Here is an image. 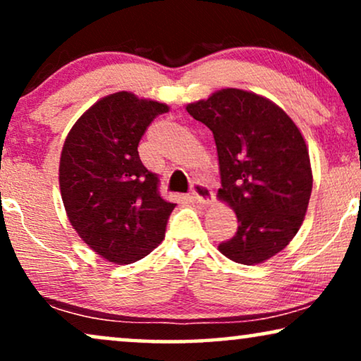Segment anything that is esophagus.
<instances>
[{"label": "esophagus", "instance_id": "esophagus-1", "mask_svg": "<svg viewBox=\"0 0 361 361\" xmlns=\"http://www.w3.org/2000/svg\"><path fill=\"white\" fill-rule=\"evenodd\" d=\"M191 198H193L196 203L209 204L213 202V191L209 190L208 185L202 183V181H196V183L191 186Z\"/></svg>", "mask_w": 361, "mask_h": 361}]
</instances>
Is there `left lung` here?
Segmentation results:
<instances>
[{
	"label": "left lung",
	"mask_w": 361,
	"mask_h": 361,
	"mask_svg": "<svg viewBox=\"0 0 361 361\" xmlns=\"http://www.w3.org/2000/svg\"><path fill=\"white\" fill-rule=\"evenodd\" d=\"M186 109L213 131L218 195L238 218L235 236L218 250L241 264L275 257L302 226L312 195V166L300 130L270 99L236 88Z\"/></svg>",
	"instance_id": "left-lung-1"
}]
</instances>
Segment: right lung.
I'll list each match as a JSON object with an SVG mask.
<instances>
[{
  "instance_id": "add662e5",
  "label": "right lung",
  "mask_w": 361,
  "mask_h": 361,
  "mask_svg": "<svg viewBox=\"0 0 361 361\" xmlns=\"http://www.w3.org/2000/svg\"><path fill=\"white\" fill-rule=\"evenodd\" d=\"M168 106L128 91L94 103L71 128L59 159V188L70 223L108 262L128 264L165 238L176 207L141 163L138 143Z\"/></svg>"
}]
</instances>
